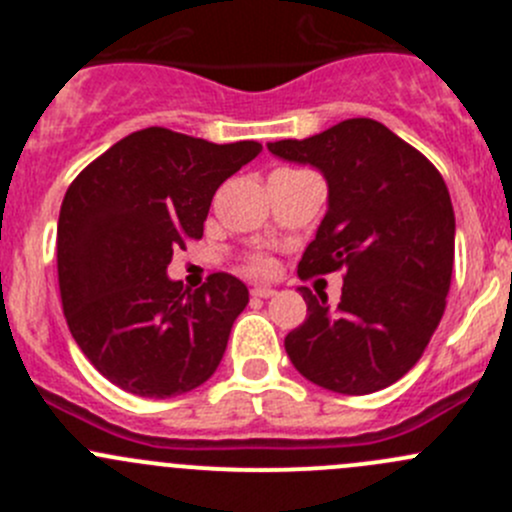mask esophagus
<instances>
[{"label": "esophagus", "instance_id": "esophagus-1", "mask_svg": "<svg viewBox=\"0 0 512 512\" xmlns=\"http://www.w3.org/2000/svg\"><path fill=\"white\" fill-rule=\"evenodd\" d=\"M274 294L276 289H271V286H253L251 289V296H256V299H271Z\"/></svg>", "mask_w": 512, "mask_h": 512}]
</instances>
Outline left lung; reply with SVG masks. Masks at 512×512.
Listing matches in <instances>:
<instances>
[{
	"mask_svg": "<svg viewBox=\"0 0 512 512\" xmlns=\"http://www.w3.org/2000/svg\"><path fill=\"white\" fill-rule=\"evenodd\" d=\"M266 148L319 170L329 191L299 276L347 271L337 306L299 289L306 319L284 339L291 364L339 394L389 387L415 367L445 314L455 261L445 180L425 155L369 118Z\"/></svg>",
	"mask_w": 512,
	"mask_h": 512,
	"instance_id": "left-lung-1",
	"label": "left lung"
}]
</instances>
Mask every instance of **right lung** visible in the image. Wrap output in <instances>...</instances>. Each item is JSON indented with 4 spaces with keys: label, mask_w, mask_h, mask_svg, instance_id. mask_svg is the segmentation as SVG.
Listing matches in <instances>:
<instances>
[{
    "label": "right lung",
    "mask_w": 512,
    "mask_h": 512,
    "mask_svg": "<svg viewBox=\"0 0 512 512\" xmlns=\"http://www.w3.org/2000/svg\"><path fill=\"white\" fill-rule=\"evenodd\" d=\"M261 153L145 128L92 160L67 188L57 274L72 339L92 367L138 397L201 387L221 364L248 289L213 274L201 289L168 276L173 251L203 236L213 193Z\"/></svg>",
    "instance_id": "right-lung-1"
}]
</instances>
